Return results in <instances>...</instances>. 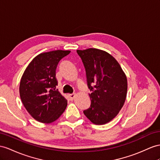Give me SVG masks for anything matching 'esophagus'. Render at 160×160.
Masks as SVG:
<instances>
[{"label": "esophagus", "mask_w": 160, "mask_h": 160, "mask_svg": "<svg viewBox=\"0 0 160 160\" xmlns=\"http://www.w3.org/2000/svg\"><path fill=\"white\" fill-rule=\"evenodd\" d=\"M75 97H76V94H75V93L69 94V99H70V100H71V101H72V100L74 99Z\"/></svg>", "instance_id": "1"}]
</instances>
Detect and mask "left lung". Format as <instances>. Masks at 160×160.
Listing matches in <instances>:
<instances>
[{"label":"left lung","instance_id":"left-lung-1","mask_svg":"<svg viewBox=\"0 0 160 160\" xmlns=\"http://www.w3.org/2000/svg\"><path fill=\"white\" fill-rule=\"evenodd\" d=\"M84 63L91 100L83 112L94 124L112 121L122 108L127 95V78L119 63L103 50L89 48L77 50Z\"/></svg>","mask_w":160,"mask_h":160}]
</instances>
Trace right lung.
<instances>
[{
	"label": "right lung",
	"mask_w": 160,
	"mask_h": 160,
	"mask_svg": "<svg viewBox=\"0 0 160 160\" xmlns=\"http://www.w3.org/2000/svg\"><path fill=\"white\" fill-rule=\"evenodd\" d=\"M70 51L56 50L36 56L20 80L19 95L31 116L42 123L57 120L66 109L68 101L56 90L55 72L59 61Z\"/></svg>",
	"instance_id": "right-lung-1"
}]
</instances>
